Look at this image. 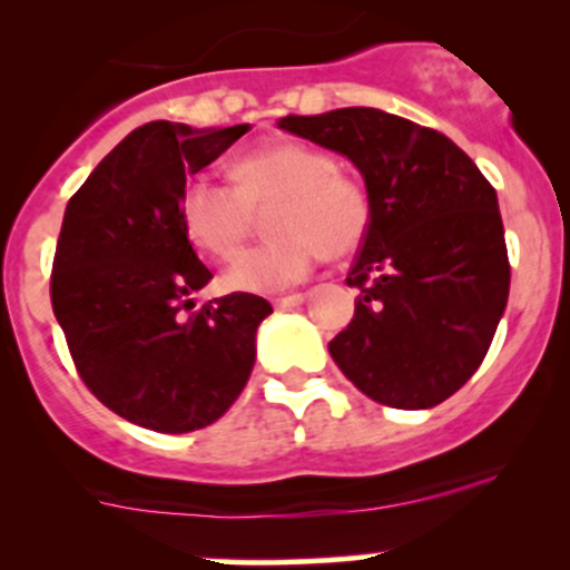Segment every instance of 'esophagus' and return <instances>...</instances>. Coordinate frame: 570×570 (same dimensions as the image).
<instances>
[{
	"label": "esophagus",
	"instance_id": "esophagus-1",
	"mask_svg": "<svg viewBox=\"0 0 570 570\" xmlns=\"http://www.w3.org/2000/svg\"><path fill=\"white\" fill-rule=\"evenodd\" d=\"M303 301H306V295H301V292H295V295L275 297L273 306H275V308H281V312H284V308H295V306H301Z\"/></svg>",
	"mask_w": 570,
	"mask_h": 570
}]
</instances>
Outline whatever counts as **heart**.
<instances>
[{
  "label": "heart",
  "mask_w": 570,
  "mask_h": 570,
  "mask_svg": "<svg viewBox=\"0 0 570 570\" xmlns=\"http://www.w3.org/2000/svg\"><path fill=\"white\" fill-rule=\"evenodd\" d=\"M232 184L195 178L184 187L178 215L189 243L215 262L243 253L273 208V234L262 248L245 253L226 273L234 292L286 289L306 278L322 256L347 258L372 228V200L358 178L338 170L336 157L317 146L278 140L234 159Z\"/></svg>",
  "instance_id": "b5f03b06"
}]
</instances>
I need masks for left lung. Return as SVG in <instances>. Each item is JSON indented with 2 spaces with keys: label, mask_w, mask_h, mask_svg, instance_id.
Here are the masks:
<instances>
[{
  "label": "left lung",
  "mask_w": 570,
  "mask_h": 570,
  "mask_svg": "<svg viewBox=\"0 0 570 570\" xmlns=\"http://www.w3.org/2000/svg\"><path fill=\"white\" fill-rule=\"evenodd\" d=\"M278 126L353 159L372 200L347 275L358 301L327 344L333 361L381 405H439L482 364L508 306L497 189L450 137L383 109L286 115Z\"/></svg>",
  "instance_id": "1"
}]
</instances>
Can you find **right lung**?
Here are the masks:
<instances>
[{
	"label": "right lung",
	"mask_w": 570,
	"mask_h": 570,
	"mask_svg": "<svg viewBox=\"0 0 570 570\" xmlns=\"http://www.w3.org/2000/svg\"><path fill=\"white\" fill-rule=\"evenodd\" d=\"M250 126L131 131L71 195L51 264V308L90 394L126 422L189 433L220 419L248 383L256 327L273 312L248 292L193 312L212 281L181 226L187 176Z\"/></svg>",
	"instance_id": "add662e5"
}]
</instances>
